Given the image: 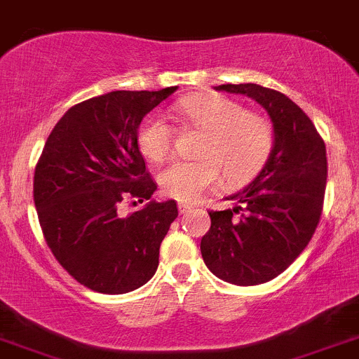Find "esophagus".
<instances>
[{
    "label": "esophagus",
    "instance_id": "1",
    "mask_svg": "<svg viewBox=\"0 0 359 359\" xmlns=\"http://www.w3.org/2000/svg\"><path fill=\"white\" fill-rule=\"evenodd\" d=\"M193 208H194V205H191V203H179V212L180 213H187V212H191Z\"/></svg>",
    "mask_w": 359,
    "mask_h": 359
}]
</instances>
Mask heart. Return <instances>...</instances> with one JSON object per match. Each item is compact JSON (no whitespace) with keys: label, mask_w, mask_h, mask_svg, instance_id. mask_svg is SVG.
Masks as SVG:
<instances>
[{"label":"heart","mask_w":359,"mask_h":359,"mask_svg":"<svg viewBox=\"0 0 359 359\" xmlns=\"http://www.w3.org/2000/svg\"><path fill=\"white\" fill-rule=\"evenodd\" d=\"M175 112L196 126L203 137L191 163L175 161L161 170L159 186L166 196L194 201L217 186L220 172L229 186H243L267 165L274 149V130L266 118L247 112L240 102L222 95L186 99ZM137 146L144 158L161 163L170 154L172 128L158 114L147 116L137 132Z\"/></svg>","instance_id":"heart-1"}]
</instances>
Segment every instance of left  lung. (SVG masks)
I'll list each match as a JSON object with an SVG mask.
<instances>
[{"instance_id":"left-lung-1","label":"left lung","mask_w":359,"mask_h":359,"mask_svg":"<svg viewBox=\"0 0 359 359\" xmlns=\"http://www.w3.org/2000/svg\"><path fill=\"white\" fill-rule=\"evenodd\" d=\"M215 90L255 100L274 130L267 165L229 196L234 208L208 212L212 226L201 238L203 260L217 278L252 287L283 273L313 238L323 210L327 149L306 112L283 93L255 83Z\"/></svg>"}]
</instances>
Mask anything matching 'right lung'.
<instances>
[{"instance_id": "1", "label": "right lung", "mask_w": 359, "mask_h": 359, "mask_svg": "<svg viewBox=\"0 0 359 359\" xmlns=\"http://www.w3.org/2000/svg\"><path fill=\"white\" fill-rule=\"evenodd\" d=\"M175 90L93 97L72 106L46 139L34 172L39 224L60 266L90 290L132 292L156 273L159 245L179 210L173 200H151L156 182L137 132L144 116ZM133 197L150 201L123 217L121 203Z\"/></svg>"}]
</instances>
